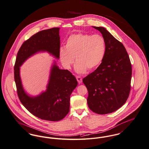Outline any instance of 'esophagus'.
<instances>
[{"mask_svg": "<svg viewBox=\"0 0 149 149\" xmlns=\"http://www.w3.org/2000/svg\"><path fill=\"white\" fill-rule=\"evenodd\" d=\"M76 79L77 80V81H78V82L80 84V83H81L82 82V77H80L79 76H76Z\"/></svg>", "mask_w": 149, "mask_h": 149, "instance_id": "1", "label": "esophagus"}]
</instances>
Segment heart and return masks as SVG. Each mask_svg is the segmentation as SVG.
<instances>
[{
  "instance_id": "obj_1",
  "label": "heart",
  "mask_w": 149,
  "mask_h": 149,
  "mask_svg": "<svg viewBox=\"0 0 149 149\" xmlns=\"http://www.w3.org/2000/svg\"><path fill=\"white\" fill-rule=\"evenodd\" d=\"M106 51V41L102 36L79 33L70 36L64 49L60 50V59L63 65L70 69L75 58V70L84 73L87 70H94L99 66Z\"/></svg>"
}]
</instances>
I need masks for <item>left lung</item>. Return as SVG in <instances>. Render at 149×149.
<instances>
[{
	"mask_svg": "<svg viewBox=\"0 0 149 149\" xmlns=\"http://www.w3.org/2000/svg\"><path fill=\"white\" fill-rule=\"evenodd\" d=\"M99 30L106 41V51L99 67L83 79L88 91V104L93 112L104 115L123 106L129 97L132 65L124 45L103 27Z\"/></svg>",
	"mask_w": 149,
	"mask_h": 149,
	"instance_id": "obj_1",
	"label": "left lung"
}]
</instances>
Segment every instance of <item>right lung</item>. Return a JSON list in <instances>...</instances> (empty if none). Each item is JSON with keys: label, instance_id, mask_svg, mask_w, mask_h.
I'll return each instance as SVG.
<instances>
[{"label": "right lung", "instance_id": "right-lung-1", "mask_svg": "<svg viewBox=\"0 0 149 149\" xmlns=\"http://www.w3.org/2000/svg\"><path fill=\"white\" fill-rule=\"evenodd\" d=\"M59 28H53L40 31L25 41L18 51L14 67L15 81L21 103L35 116L52 121L63 119L69 112L70 95L77 86V79L68 70L59 69L54 61L46 90L37 96H30L23 88L20 67L39 52L47 51L59 59Z\"/></svg>", "mask_w": 149, "mask_h": 149}]
</instances>
